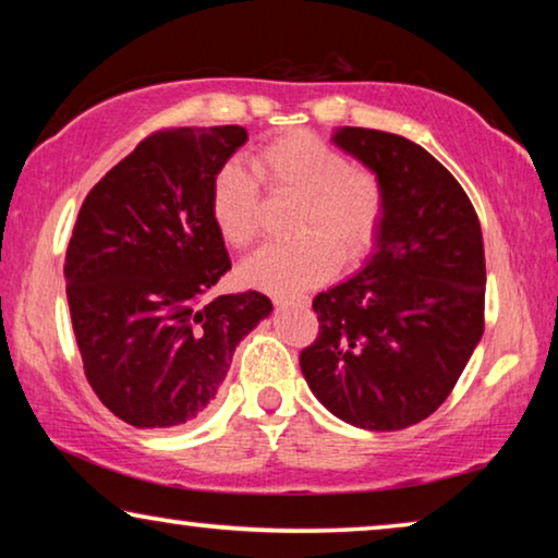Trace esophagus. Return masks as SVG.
<instances>
[{
    "label": "esophagus",
    "mask_w": 558,
    "mask_h": 558,
    "mask_svg": "<svg viewBox=\"0 0 558 558\" xmlns=\"http://www.w3.org/2000/svg\"><path fill=\"white\" fill-rule=\"evenodd\" d=\"M277 307H310L307 296H274Z\"/></svg>",
    "instance_id": "obj_1"
}]
</instances>
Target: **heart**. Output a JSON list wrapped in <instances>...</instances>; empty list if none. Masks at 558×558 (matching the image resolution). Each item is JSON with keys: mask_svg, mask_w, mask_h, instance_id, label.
Masks as SVG:
<instances>
[{"mask_svg": "<svg viewBox=\"0 0 558 558\" xmlns=\"http://www.w3.org/2000/svg\"><path fill=\"white\" fill-rule=\"evenodd\" d=\"M251 171L228 162L210 182V216L235 248L254 243L264 185L271 195L296 197L289 233L248 256L241 279L269 294H296L325 284L338 264L361 258L384 218V190L373 172L353 167L345 151L312 132H289L251 157Z\"/></svg>", "mask_w": 558, "mask_h": 558, "instance_id": "b5f03b06", "label": "heart"}]
</instances>
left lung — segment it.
<instances>
[{"mask_svg":"<svg viewBox=\"0 0 558 558\" xmlns=\"http://www.w3.org/2000/svg\"><path fill=\"white\" fill-rule=\"evenodd\" d=\"M332 142L376 174L384 218L368 264L312 302L319 332L302 376L342 422L407 429L445 403L483 338V231L460 182L418 144L361 126Z\"/></svg>","mask_w":558,"mask_h":558,"instance_id":"8db88e82","label":"left lung"}]
</instances>
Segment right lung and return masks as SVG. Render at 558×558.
I'll use <instances>...</instances> for the list:
<instances>
[{"label": "right lung", "instance_id": "1", "mask_svg": "<svg viewBox=\"0 0 558 558\" xmlns=\"http://www.w3.org/2000/svg\"><path fill=\"white\" fill-rule=\"evenodd\" d=\"M243 126L162 129L86 195L65 254L83 371L121 422H193L216 399L235 345L269 317L262 292L210 289L231 269L210 182Z\"/></svg>", "mask_w": 558, "mask_h": 558}]
</instances>
